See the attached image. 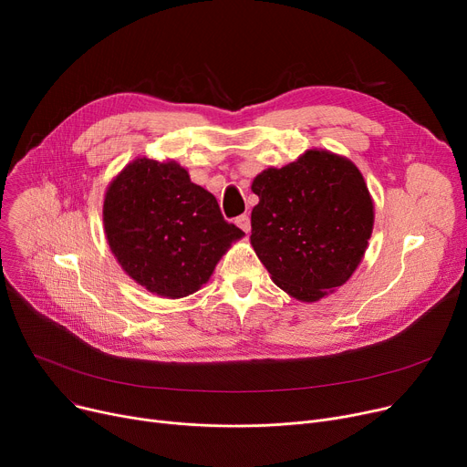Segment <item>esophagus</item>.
Returning a JSON list of instances; mask_svg holds the SVG:
<instances>
[{"instance_id": "34e87169", "label": "esophagus", "mask_w": 467, "mask_h": 467, "mask_svg": "<svg viewBox=\"0 0 467 467\" xmlns=\"http://www.w3.org/2000/svg\"><path fill=\"white\" fill-rule=\"evenodd\" d=\"M236 225H238L244 233H250V229H252L250 217H248V215H240V217H236Z\"/></svg>"}]
</instances>
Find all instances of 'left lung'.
Wrapping results in <instances>:
<instances>
[{"label": "left lung", "mask_w": 467, "mask_h": 467, "mask_svg": "<svg viewBox=\"0 0 467 467\" xmlns=\"http://www.w3.org/2000/svg\"><path fill=\"white\" fill-rule=\"evenodd\" d=\"M252 246L273 282L320 301L358 268L373 233V199L358 166L326 150L266 168L254 180Z\"/></svg>", "instance_id": "left-lung-1"}]
</instances>
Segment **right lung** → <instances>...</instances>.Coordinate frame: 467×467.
Wrapping results in <instances>:
<instances>
[{
    "label": "right lung",
    "instance_id": "add662e5",
    "mask_svg": "<svg viewBox=\"0 0 467 467\" xmlns=\"http://www.w3.org/2000/svg\"><path fill=\"white\" fill-rule=\"evenodd\" d=\"M104 229L122 271L166 299L199 291L231 244L244 236L183 166L145 157L109 183Z\"/></svg>",
    "mask_w": 467,
    "mask_h": 467
}]
</instances>
